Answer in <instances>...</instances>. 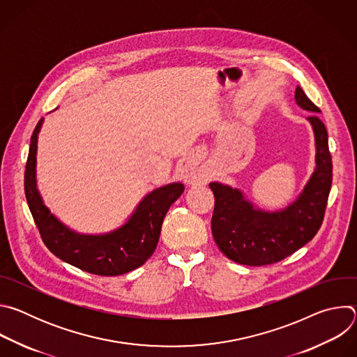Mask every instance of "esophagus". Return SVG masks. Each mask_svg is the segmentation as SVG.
I'll return each instance as SVG.
<instances>
[{
    "mask_svg": "<svg viewBox=\"0 0 357 357\" xmlns=\"http://www.w3.org/2000/svg\"><path fill=\"white\" fill-rule=\"evenodd\" d=\"M178 171H179V174H181L182 179H183L185 182H188V183L195 185V183H205V182H206V176L203 175V174L196 168V165H195L193 161H190V160H185V161L179 165Z\"/></svg>",
    "mask_w": 357,
    "mask_h": 357,
    "instance_id": "1",
    "label": "esophagus"
}]
</instances>
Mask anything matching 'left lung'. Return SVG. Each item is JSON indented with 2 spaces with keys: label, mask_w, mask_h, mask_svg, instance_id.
Returning <instances> with one entry per match:
<instances>
[{
  "label": "left lung",
  "mask_w": 357,
  "mask_h": 357,
  "mask_svg": "<svg viewBox=\"0 0 357 357\" xmlns=\"http://www.w3.org/2000/svg\"><path fill=\"white\" fill-rule=\"evenodd\" d=\"M296 105L312 113L308 121L315 134V171L301 195L278 212L256 209L238 189L209 183L215 195L213 238L225 256L243 266L274 264L314 238L322 226L332 186V157L321 110L296 86Z\"/></svg>",
  "instance_id": "1"
}]
</instances>
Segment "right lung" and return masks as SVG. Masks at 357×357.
I'll use <instances>...</instances> for the list:
<instances>
[{"mask_svg":"<svg viewBox=\"0 0 357 357\" xmlns=\"http://www.w3.org/2000/svg\"><path fill=\"white\" fill-rule=\"evenodd\" d=\"M43 119L32 132L25 167V196L42 241L56 257L96 275H121L141 267L155 251L164 218L182 195V183H169L148 193L128 222L107 234H80L61 223L43 205L36 189V142Z\"/></svg>","mask_w":357,"mask_h":357,"instance_id":"1","label":"right lung"}]
</instances>
